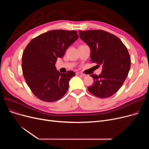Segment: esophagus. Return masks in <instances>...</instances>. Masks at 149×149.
I'll use <instances>...</instances> for the list:
<instances>
[{
    "label": "esophagus",
    "mask_w": 149,
    "mask_h": 149,
    "mask_svg": "<svg viewBox=\"0 0 149 149\" xmlns=\"http://www.w3.org/2000/svg\"><path fill=\"white\" fill-rule=\"evenodd\" d=\"M76 75H80V76H82V77H85V76H86L85 74H83V73H81V72H76Z\"/></svg>",
    "instance_id": "34e87169"
}]
</instances>
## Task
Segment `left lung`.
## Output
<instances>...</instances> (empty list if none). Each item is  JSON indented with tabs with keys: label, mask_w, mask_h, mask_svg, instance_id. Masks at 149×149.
Instances as JSON below:
<instances>
[{
	"label": "left lung",
	"mask_w": 149,
	"mask_h": 149,
	"mask_svg": "<svg viewBox=\"0 0 149 149\" xmlns=\"http://www.w3.org/2000/svg\"><path fill=\"white\" fill-rule=\"evenodd\" d=\"M80 37L91 49L92 63L102 65L99 75L91 76L94 83L88 89L99 98H107L118 91L130 68V57L120 39L103 30L79 31Z\"/></svg>",
	"instance_id": "1"
}]
</instances>
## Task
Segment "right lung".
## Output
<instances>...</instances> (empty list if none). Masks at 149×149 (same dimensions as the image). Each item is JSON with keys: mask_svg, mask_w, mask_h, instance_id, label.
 Listing matches in <instances>:
<instances>
[{"mask_svg": "<svg viewBox=\"0 0 149 149\" xmlns=\"http://www.w3.org/2000/svg\"><path fill=\"white\" fill-rule=\"evenodd\" d=\"M79 38L76 31L52 30L32 39L22 55V68L25 80L34 95L46 102L57 101L68 90L69 81L75 74L57 70V58Z\"/></svg>", "mask_w": 149, "mask_h": 149, "instance_id": "obj_1", "label": "right lung"}]
</instances>
